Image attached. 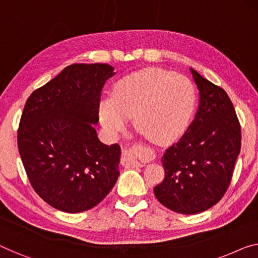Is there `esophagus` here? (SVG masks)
Returning a JSON list of instances; mask_svg holds the SVG:
<instances>
[{"mask_svg":"<svg viewBox=\"0 0 258 258\" xmlns=\"http://www.w3.org/2000/svg\"><path fill=\"white\" fill-rule=\"evenodd\" d=\"M155 157L152 149L146 147H134L122 149V164L126 167H142L147 161Z\"/></svg>","mask_w":258,"mask_h":258,"instance_id":"obj_1","label":"esophagus"}]
</instances>
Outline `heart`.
Masks as SVG:
<instances>
[{"label":"heart","instance_id":"b5f03b06","mask_svg":"<svg viewBox=\"0 0 258 258\" xmlns=\"http://www.w3.org/2000/svg\"><path fill=\"white\" fill-rule=\"evenodd\" d=\"M197 96L185 76L160 69L126 75L114 84L111 97H103L98 113L111 137H118L132 117L137 128L160 144L177 139L195 112Z\"/></svg>","mask_w":258,"mask_h":258}]
</instances>
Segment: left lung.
Segmentation results:
<instances>
[{"label":"left lung","mask_w":258,"mask_h":258,"mask_svg":"<svg viewBox=\"0 0 258 258\" xmlns=\"http://www.w3.org/2000/svg\"><path fill=\"white\" fill-rule=\"evenodd\" d=\"M199 91L194 121L182 138L166 149L164 179L154 187L163 206L197 214L214 206L227 191L241 148V127L224 89L190 68Z\"/></svg>","instance_id":"obj_1"}]
</instances>
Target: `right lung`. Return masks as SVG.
<instances>
[{
    "label": "right lung",
    "instance_id": "add662e5",
    "mask_svg": "<svg viewBox=\"0 0 258 258\" xmlns=\"http://www.w3.org/2000/svg\"><path fill=\"white\" fill-rule=\"evenodd\" d=\"M106 63H75L26 101L18 149L31 185L54 209L79 213L95 207L119 177L120 146L105 145L95 126Z\"/></svg>",
    "mask_w": 258,
    "mask_h": 258
}]
</instances>
